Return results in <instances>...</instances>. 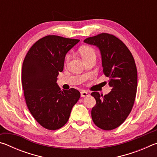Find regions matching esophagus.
<instances>
[{
    "instance_id": "34e87169",
    "label": "esophagus",
    "mask_w": 157,
    "mask_h": 157,
    "mask_svg": "<svg viewBox=\"0 0 157 157\" xmlns=\"http://www.w3.org/2000/svg\"><path fill=\"white\" fill-rule=\"evenodd\" d=\"M81 97H86V96H89V94L87 91H81Z\"/></svg>"
}]
</instances>
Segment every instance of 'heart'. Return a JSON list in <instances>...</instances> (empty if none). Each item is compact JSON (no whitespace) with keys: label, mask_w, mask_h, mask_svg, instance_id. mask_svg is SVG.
<instances>
[{"label":"heart","mask_w":157,"mask_h":157,"mask_svg":"<svg viewBox=\"0 0 157 157\" xmlns=\"http://www.w3.org/2000/svg\"><path fill=\"white\" fill-rule=\"evenodd\" d=\"M78 51L79 54L83 58L85 62H87L89 60L91 59H95L96 58V51L95 50L90 46H87V45H84L79 48ZM70 60V56L69 55H66L65 57V63L67 64Z\"/></svg>","instance_id":"obj_1"}]
</instances>
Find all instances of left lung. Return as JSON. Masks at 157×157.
<instances>
[{
	"instance_id": "1",
	"label": "left lung",
	"mask_w": 157,
	"mask_h": 157,
	"mask_svg": "<svg viewBox=\"0 0 157 157\" xmlns=\"http://www.w3.org/2000/svg\"><path fill=\"white\" fill-rule=\"evenodd\" d=\"M84 43L99 48L103 73L109 78L111 91L103 95L91 93L96 100L92 108L94 124L104 130L119 127L126 120L134 104L137 90V69L131 52L113 34L101 33L89 37Z\"/></svg>"
}]
</instances>
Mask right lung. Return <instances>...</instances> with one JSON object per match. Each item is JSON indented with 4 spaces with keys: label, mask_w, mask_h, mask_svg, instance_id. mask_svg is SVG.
Returning <instances> with one entry per match:
<instances>
[{
    "label": "right lung",
    "mask_w": 157,
    "mask_h": 157,
    "mask_svg": "<svg viewBox=\"0 0 157 157\" xmlns=\"http://www.w3.org/2000/svg\"><path fill=\"white\" fill-rule=\"evenodd\" d=\"M79 39L48 35L28 50L22 67V86L29 111L39 124L56 130L67 123L72 108L80 97L71 88L61 91L57 84L66 54Z\"/></svg>",
    "instance_id": "1"
}]
</instances>
